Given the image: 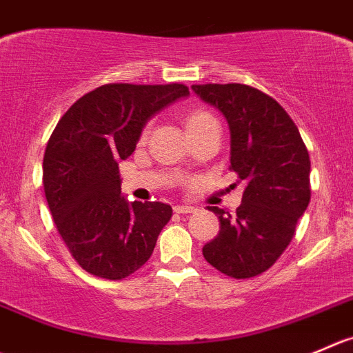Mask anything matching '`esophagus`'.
Returning <instances> with one entry per match:
<instances>
[{
    "mask_svg": "<svg viewBox=\"0 0 353 353\" xmlns=\"http://www.w3.org/2000/svg\"><path fill=\"white\" fill-rule=\"evenodd\" d=\"M174 212L176 214H193V212H196V207H191V205H176Z\"/></svg>",
    "mask_w": 353,
    "mask_h": 353,
    "instance_id": "34e87169",
    "label": "esophagus"
}]
</instances>
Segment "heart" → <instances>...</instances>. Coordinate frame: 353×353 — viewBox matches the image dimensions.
<instances>
[{
  "mask_svg": "<svg viewBox=\"0 0 353 353\" xmlns=\"http://www.w3.org/2000/svg\"><path fill=\"white\" fill-rule=\"evenodd\" d=\"M214 122L217 121H215L210 112L203 110V108H194V110L188 112L186 117H184V128H186L188 134H193V132L200 131L205 125L214 124Z\"/></svg>",
  "mask_w": 353,
  "mask_h": 353,
  "instance_id": "1",
  "label": "heart"
}]
</instances>
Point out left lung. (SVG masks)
<instances>
[{"instance_id":"left-lung-1","label":"left lung","mask_w":353,"mask_h":353,"mask_svg":"<svg viewBox=\"0 0 353 353\" xmlns=\"http://www.w3.org/2000/svg\"><path fill=\"white\" fill-rule=\"evenodd\" d=\"M191 90L228 121L229 169L245 183L236 214L208 207L221 231L203 246V256L229 278H253L274 265L309 207V152L285 108L252 85L194 84Z\"/></svg>"}]
</instances>
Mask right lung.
I'll use <instances>...</instances> for the list:
<instances>
[{
  "label": "right lung",
  "mask_w": 353,
  "mask_h": 353,
  "mask_svg": "<svg viewBox=\"0 0 353 353\" xmlns=\"http://www.w3.org/2000/svg\"><path fill=\"white\" fill-rule=\"evenodd\" d=\"M188 94L184 84H105L58 121L44 152V194L61 239L85 272L117 281L152 256L172 207L129 203L121 194L119 162L132 155L150 117Z\"/></svg>",
  "instance_id": "1"
}]
</instances>
